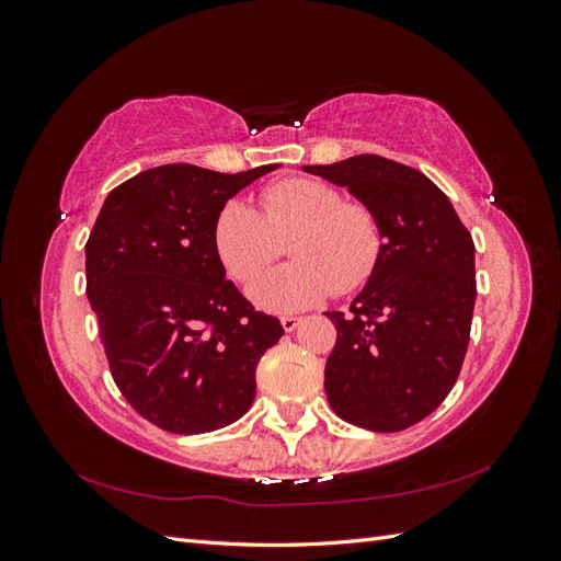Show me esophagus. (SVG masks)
<instances>
[{
    "instance_id": "obj_1",
    "label": "esophagus",
    "mask_w": 561,
    "mask_h": 561,
    "mask_svg": "<svg viewBox=\"0 0 561 561\" xmlns=\"http://www.w3.org/2000/svg\"><path fill=\"white\" fill-rule=\"evenodd\" d=\"M280 325H283L285 332H295V330L301 325V318H297V316H285V318H280Z\"/></svg>"
}]
</instances>
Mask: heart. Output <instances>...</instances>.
I'll use <instances>...</instances> for the list:
<instances>
[{
  "instance_id": "1",
  "label": "heart",
  "mask_w": 561,
  "mask_h": 561,
  "mask_svg": "<svg viewBox=\"0 0 561 561\" xmlns=\"http://www.w3.org/2000/svg\"><path fill=\"white\" fill-rule=\"evenodd\" d=\"M290 231L287 254L295 262L268 271L250 287L252 301L264 311L293 313L334 290H358L381 257L383 233L375 210L313 178L268 184L260 210L229 201L215 219L213 241L229 276L248 283L276 257L278 239Z\"/></svg>"
}]
</instances>
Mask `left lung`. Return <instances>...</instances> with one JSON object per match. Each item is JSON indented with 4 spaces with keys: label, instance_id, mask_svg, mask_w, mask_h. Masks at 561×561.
<instances>
[{
    "label": "left lung",
    "instance_id": "8db88e82",
    "mask_svg": "<svg viewBox=\"0 0 561 561\" xmlns=\"http://www.w3.org/2000/svg\"><path fill=\"white\" fill-rule=\"evenodd\" d=\"M304 171L346 186L383 233L379 264L348 313H328L336 328L330 407L358 428H410L449 396L466 358L478 297L472 236L416 168L360 154Z\"/></svg>",
    "mask_w": 561,
    "mask_h": 561
}]
</instances>
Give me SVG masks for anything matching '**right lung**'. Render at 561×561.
<instances>
[{"instance_id":"1","label":"right lung","mask_w":561,"mask_h":561,"mask_svg":"<svg viewBox=\"0 0 561 561\" xmlns=\"http://www.w3.org/2000/svg\"><path fill=\"white\" fill-rule=\"evenodd\" d=\"M278 163L215 173L149 168L114 186L87 243V295L114 383L149 423L178 435L225 428L254 400V369L283 336L217 257L215 219Z\"/></svg>"}]
</instances>
